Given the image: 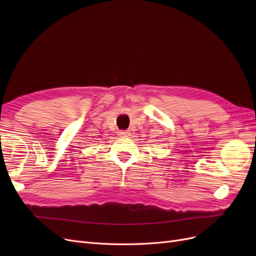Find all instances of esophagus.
<instances>
[{"label":"esophagus","mask_w":256,"mask_h":256,"mask_svg":"<svg viewBox=\"0 0 256 256\" xmlns=\"http://www.w3.org/2000/svg\"><path fill=\"white\" fill-rule=\"evenodd\" d=\"M118 136H129L130 132H129V131H127V130H122V131H120V132H118Z\"/></svg>","instance_id":"obj_1"}]
</instances>
